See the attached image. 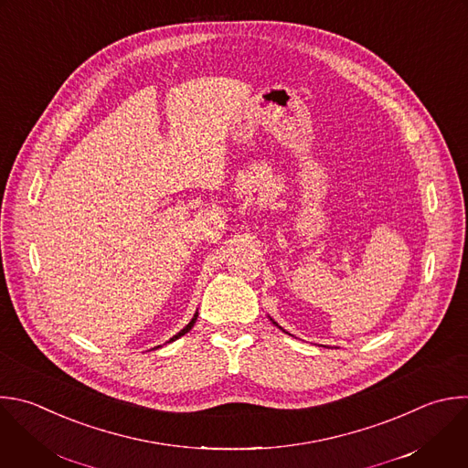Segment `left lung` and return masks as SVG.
Wrapping results in <instances>:
<instances>
[{
    "label": "left lung",
    "mask_w": 468,
    "mask_h": 468,
    "mask_svg": "<svg viewBox=\"0 0 468 468\" xmlns=\"http://www.w3.org/2000/svg\"><path fill=\"white\" fill-rule=\"evenodd\" d=\"M270 320H271V318H270ZM271 324H273V325H277V324H275V322H273V320H271ZM277 327H279V325H277ZM279 329H281V327H279Z\"/></svg>",
    "instance_id": "left-lung-1"
}]
</instances>
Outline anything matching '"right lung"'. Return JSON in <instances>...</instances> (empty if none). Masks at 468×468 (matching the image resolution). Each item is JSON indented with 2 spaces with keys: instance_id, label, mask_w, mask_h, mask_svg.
Returning <instances> with one entry per match:
<instances>
[{
  "instance_id": "obj_1",
  "label": "right lung",
  "mask_w": 468,
  "mask_h": 468,
  "mask_svg": "<svg viewBox=\"0 0 468 468\" xmlns=\"http://www.w3.org/2000/svg\"><path fill=\"white\" fill-rule=\"evenodd\" d=\"M197 318H198V313H197V314H195V316H193V320H191V322H189V324H187V325H186V327H184V329H182V331H180V333H178V335H175V336H173V338H171V340H169V342H175V340H178V338H180V336H184V335H187V333H189V331H191V329H193V325H195V324H197ZM158 347H162V346H158Z\"/></svg>"
}]
</instances>
